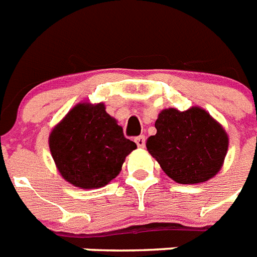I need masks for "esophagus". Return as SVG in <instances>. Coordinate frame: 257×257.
<instances>
[{
	"mask_svg": "<svg viewBox=\"0 0 257 257\" xmlns=\"http://www.w3.org/2000/svg\"><path fill=\"white\" fill-rule=\"evenodd\" d=\"M134 141H135V143H137V146H138V147H145V145H146L145 135H139V137H137Z\"/></svg>",
	"mask_w": 257,
	"mask_h": 257,
	"instance_id": "34e87169",
	"label": "esophagus"
}]
</instances>
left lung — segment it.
Listing matches in <instances>:
<instances>
[{"label":"left lung","instance_id":"left-lung-1","mask_svg":"<svg viewBox=\"0 0 257 257\" xmlns=\"http://www.w3.org/2000/svg\"><path fill=\"white\" fill-rule=\"evenodd\" d=\"M155 127L157 134L147 139L146 147L175 182L202 183L221 168L228 150V137L203 108L163 110Z\"/></svg>","mask_w":257,"mask_h":257}]
</instances>
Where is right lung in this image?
<instances>
[{
  "mask_svg": "<svg viewBox=\"0 0 257 257\" xmlns=\"http://www.w3.org/2000/svg\"><path fill=\"white\" fill-rule=\"evenodd\" d=\"M49 146L61 175L81 188L106 186L137 149L102 103L77 104L51 131Z\"/></svg>",
  "mask_w": 257,
  "mask_h": 257,
  "instance_id": "1",
  "label": "right lung"
}]
</instances>
